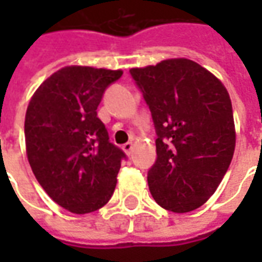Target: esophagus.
Segmentation results:
<instances>
[{
  "mask_svg": "<svg viewBox=\"0 0 262 262\" xmlns=\"http://www.w3.org/2000/svg\"><path fill=\"white\" fill-rule=\"evenodd\" d=\"M123 151H125L126 154H127V156H129V154L132 153V150H133V143L132 142H127V143H125V144H123Z\"/></svg>",
  "mask_w": 262,
  "mask_h": 262,
  "instance_id": "obj_1",
  "label": "esophagus"
}]
</instances>
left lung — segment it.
<instances>
[{
	"label": "left lung",
	"instance_id": "8db88e82",
	"mask_svg": "<svg viewBox=\"0 0 262 262\" xmlns=\"http://www.w3.org/2000/svg\"><path fill=\"white\" fill-rule=\"evenodd\" d=\"M151 111L157 160L147 181L161 208L187 213L212 196L236 147L229 92L209 70L168 59L130 70Z\"/></svg>",
	"mask_w": 262,
	"mask_h": 262
}]
</instances>
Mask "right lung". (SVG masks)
Segmentation results:
<instances>
[{"label":"right lung","instance_id":"right-lung-1","mask_svg":"<svg viewBox=\"0 0 262 262\" xmlns=\"http://www.w3.org/2000/svg\"><path fill=\"white\" fill-rule=\"evenodd\" d=\"M122 70L67 66L43 81L25 115L28 161L49 196L71 213L106 205L125 153L109 143L97 116L109 84Z\"/></svg>","mask_w":262,"mask_h":262}]
</instances>
